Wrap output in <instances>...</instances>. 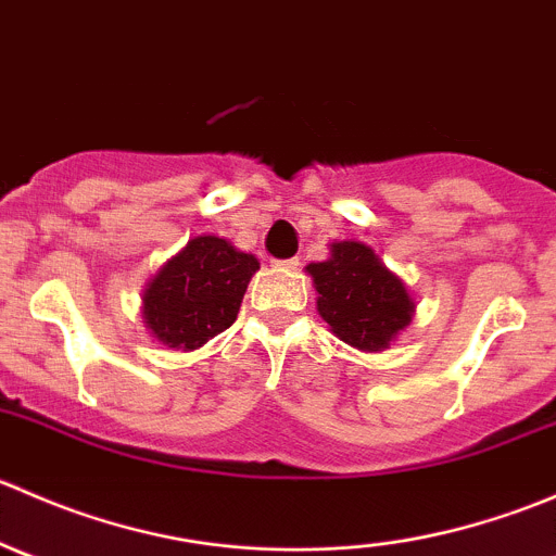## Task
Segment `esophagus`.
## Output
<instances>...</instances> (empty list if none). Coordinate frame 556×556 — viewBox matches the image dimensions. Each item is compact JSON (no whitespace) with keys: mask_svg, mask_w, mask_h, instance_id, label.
Returning <instances> with one entry per match:
<instances>
[{"mask_svg":"<svg viewBox=\"0 0 556 556\" xmlns=\"http://www.w3.org/2000/svg\"><path fill=\"white\" fill-rule=\"evenodd\" d=\"M274 266L285 268V271H295V268H299V257H288V261H274Z\"/></svg>","mask_w":556,"mask_h":556,"instance_id":"obj_1","label":"esophagus"}]
</instances>
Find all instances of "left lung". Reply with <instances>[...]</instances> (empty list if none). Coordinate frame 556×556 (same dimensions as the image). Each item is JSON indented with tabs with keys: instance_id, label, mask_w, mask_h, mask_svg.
I'll return each mask as SVG.
<instances>
[{
	"instance_id": "obj_1",
	"label": "left lung",
	"mask_w": 556,
	"mask_h": 556,
	"mask_svg": "<svg viewBox=\"0 0 556 556\" xmlns=\"http://www.w3.org/2000/svg\"><path fill=\"white\" fill-rule=\"evenodd\" d=\"M317 312L330 333L361 352H384L412 325L406 282L384 266L377 250L355 239L330 244L328 261L309 263Z\"/></svg>"
}]
</instances>
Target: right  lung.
<instances>
[{"instance_id": "add662e5", "label": "right lung", "mask_w": 556, "mask_h": 556, "mask_svg": "<svg viewBox=\"0 0 556 556\" xmlns=\"http://www.w3.org/2000/svg\"><path fill=\"white\" fill-rule=\"evenodd\" d=\"M257 268V257L228 239L193 237L144 285V328L169 350H199L231 328Z\"/></svg>"}]
</instances>
